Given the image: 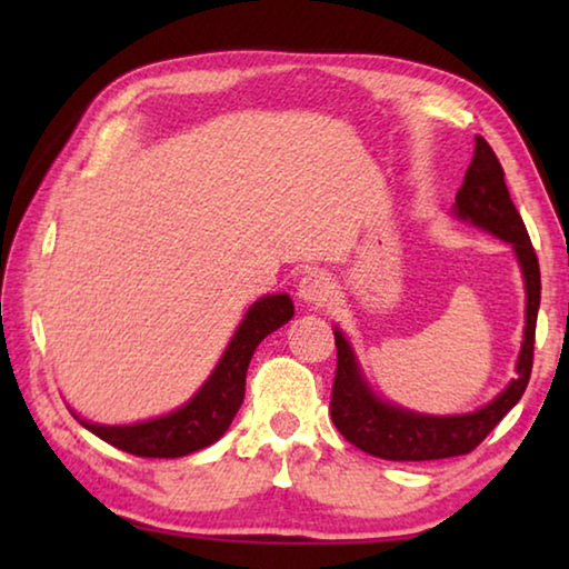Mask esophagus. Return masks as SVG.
Wrapping results in <instances>:
<instances>
[{
	"mask_svg": "<svg viewBox=\"0 0 569 569\" xmlns=\"http://www.w3.org/2000/svg\"><path fill=\"white\" fill-rule=\"evenodd\" d=\"M329 296H331L329 278L319 271L306 273L301 281H298V298H301V303L306 306H321L329 301Z\"/></svg>",
	"mask_w": 569,
	"mask_h": 569,
	"instance_id": "34e87169",
	"label": "esophagus"
}]
</instances>
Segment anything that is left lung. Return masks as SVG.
Listing matches in <instances>:
<instances>
[{
	"label": "left lung",
	"mask_w": 569,
	"mask_h": 569,
	"mask_svg": "<svg viewBox=\"0 0 569 569\" xmlns=\"http://www.w3.org/2000/svg\"><path fill=\"white\" fill-rule=\"evenodd\" d=\"M451 213L465 223L505 240L515 250L527 293L525 336L515 366L517 377L492 401L475 411L447 413V417L411 411L373 391L359 359H356L351 341L336 326L333 336L339 361H336L331 391V419L353 447L371 457L391 461H431L469 455L505 419V413L522 399L529 373H532L535 326L539 288H542L539 286L537 253L529 243L522 216L517 213L512 198H509L505 170L489 142L479 134L475 140V158L469 162Z\"/></svg>",
	"instance_id": "left-lung-1"
}]
</instances>
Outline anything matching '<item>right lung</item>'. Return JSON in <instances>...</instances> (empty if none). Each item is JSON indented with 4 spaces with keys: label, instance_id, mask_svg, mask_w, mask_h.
<instances>
[{
    "label": "right lung",
    "instance_id": "obj_1",
    "mask_svg": "<svg viewBox=\"0 0 569 569\" xmlns=\"http://www.w3.org/2000/svg\"><path fill=\"white\" fill-rule=\"evenodd\" d=\"M291 319L293 301L288 293L258 298L246 311L243 321L238 323L233 339L228 341L223 356L203 381V387L176 411L148 421L112 423V427L110 423L84 421L72 411L74 419H80L82 427L92 431L94 437L134 457L176 459L216 445L243 403L246 371L258 343Z\"/></svg>",
    "mask_w": 569,
    "mask_h": 569
}]
</instances>
